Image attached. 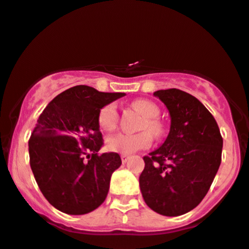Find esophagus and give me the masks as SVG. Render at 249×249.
Segmentation results:
<instances>
[{"label": "esophagus", "mask_w": 249, "mask_h": 249, "mask_svg": "<svg viewBox=\"0 0 249 249\" xmlns=\"http://www.w3.org/2000/svg\"><path fill=\"white\" fill-rule=\"evenodd\" d=\"M120 158H122V162H123V163H126L127 160H129L130 156H127V155H122V156H120Z\"/></svg>", "instance_id": "obj_1"}]
</instances>
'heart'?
Masks as SVG:
<instances>
[{
  "mask_svg": "<svg viewBox=\"0 0 249 249\" xmlns=\"http://www.w3.org/2000/svg\"><path fill=\"white\" fill-rule=\"evenodd\" d=\"M132 106L145 117V123L143 129H146L152 136H160L162 132V126L160 122L155 118L160 114V108L155 103L146 99H138L132 103ZM118 120L117 106L114 104H108L104 106L98 116V123L103 130L110 131L114 129ZM151 144V137L147 132L136 133H116L112 135L106 141V146L112 152L122 155H131L141 149H146Z\"/></svg>",
  "mask_w": 249,
  "mask_h": 249,
  "instance_id": "1",
  "label": "heart"
}]
</instances>
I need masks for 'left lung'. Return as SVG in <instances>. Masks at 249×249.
Instances as JSON below:
<instances>
[{"label":"left lung","instance_id":"8db88e82","mask_svg":"<svg viewBox=\"0 0 249 249\" xmlns=\"http://www.w3.org/2000/svg\"><path fill=\"white\" fill-rule=\"evenodd\" d=\"M168 108L164 143L144 157L139 187L147 206L178 216L200 204L221 164L223 139L217 123L197 98L177 89L154 92Z\"/></svg>","mask_w":249,"mask_h":249}]
</instances>
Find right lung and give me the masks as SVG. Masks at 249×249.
Instances as JSON below:
<instances>
[{
	"instance_id": "1",
	"label": "right lung",
	"mask_w": 249,
	"mask_h": 249,
	"mask_svg": "<svg viewBox=\"0 0 249 249\" xmlns=\"http://www.w3.org/2000/svg\"><path fill=\"white\" fill-rule=\"evenodd\" d=\"M124 95L78 85L56 95L40 114L28 142L29 162L41 193L54 208L84 215L105 201L122 160L116 152L98 155L104 145L98 116Z\"/></svg>"
}]
</instances>
